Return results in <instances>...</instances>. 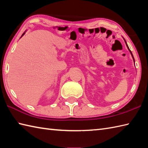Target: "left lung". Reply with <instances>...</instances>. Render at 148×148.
<instances>
[{"instance_id":"1","label":"left lung","mask_w":148,"mask_h":148,"mask_svg":"<svg viewBox=\"0 0 148 148\" xmlns=\"http://www.w3.org/2000/svg\"><path fill=\"white\" fill-rule=\"evenodd\" d=\"M125 40V44H126V45H127V47H128V49H129V50L130 51V53H131V54H132V58H133V59H134V56H133V55H132V52L130 51V50L129 49V46H128V45L127 44V42H126V41H125V40Z\"/></svg>"}]
</instances>
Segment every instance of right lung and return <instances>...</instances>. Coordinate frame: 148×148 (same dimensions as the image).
Wrapping results in <instances>:
<instances>
[{"instance_id":"add662e5","label":"right lung","mask_w":148,"mask_h":148,"mask_svg":"<svg viewBox=\"0 0 148 148\" xmlns=\"http://www.w3.org/2000/svg\"><path fill=\"white\" fill-rule=\"evenodd\" d=\"M25 34V33H23V35H21V37H23V35H24V34Z\"/></svg>"}]
</instances>
